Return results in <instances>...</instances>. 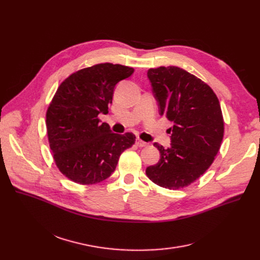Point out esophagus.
Instances as JSON below:
<instances>
[{
  "mask_svg": "<svg viewBox=\"0 0 260 260\" xmlns=\"http://www.w3.org/2000/svg\"><path fill=\"white\" fill-rule=\"evenodd\" d=\"M135 144H137L139 147H146L148 145L146 142H144V141H142L140 139H137V141H135Z\"/></svg>",
  "mask_w": 260,
  "mask_h": 260,
  "instance_id": "obj_1",
  "label": "esophagus"
}]
</instances>
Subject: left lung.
<instances>
[{"instance_id": "left-lung-1", "label": "left lung", "mask_w": 260, "mask_h": 260, "mask_svg": "<svg viewBox=\"0 0 260 260\" xmlns=\"http://www.w3.org/2000/svg\"><path fill=\"white\" fill-rule=\"evenodd\" d=\"M147 76L159 115L172 126L170 147L153 144L160 156L146 175L160 187H186L213 164L220 149L224 122L218 97L211 86L178 67L149 69Z\"/></svg>"}]
</instances>
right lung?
<instances>
[{
	"label": "right lung",
	"instance_id": "add662e5",
	"mask_svg": "<svg viewBox=\"0 0 260 260\" xmlns=\"http://www.w3.org/2000/svg\"><path fill=\"white\" fill-rule=\"evenodd\" d=\"M133 72L101 63L72 74L59 85L47 109L46 129L55 163L71 181L90 185L106 180L134 144L133 133H113L98 118L108 113L115 85Z\"/></svg>",
	"mask_w": 260,
	"mask_h": 260
}]
</instances>
